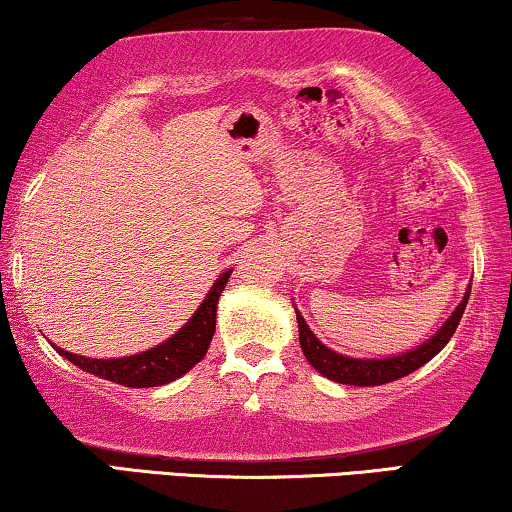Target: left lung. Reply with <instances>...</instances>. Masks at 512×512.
Returning a JSON list of instances; mask_svg holds the SVG:
<instances>
[{
  "label": "left lung",
  "mask_w": 512,
  "mask_h": 512,
  "mask_svg": "<svg viewBox=\"0 0 512 512\" xmlns=\"http://www.w3.org/2000/svg\"><path fill=\"white\" fill-rule=\"evenodd\" d=\"M468 296H471V286L466 289L464 298H461V303L457 305V310L450 314V319H447L429 340L422 342V345H417L415 349H408V352L396 354V356H384V359H354V356L333 352L331 347H326L324 342L310 331V326H307L303 314H300L296 307L300 347H303L305 359L312 363V368L333 382L352 384V387H377V384L394 382L398 377L415 373L417 368H422L424 363H429L433 356H436L440 349L450 342L461 321V314L466 310Z\"/></svg>",
  "instance_id": "1"
}]
</instances>
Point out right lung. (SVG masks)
Listing matches in <instances>:
<instances>
[{
  "label": "right lung",
  "instance_id": "1",
  "mask_svg": "<svg viewBox=\"0 0 512 512\" xmlns=\"http://www.w3.org/2000/svg\"><path fill=\"white\" fill-rule=\"evenodd\" d=\"M230 272H233L230 268L221 272L193 317L172 338L146 349V352L123 356V359H90V356L65 352L62 347L53 345L55 352L72 361L74 366L86 370V373L123 384V387L144 389L170 384L177 377L186 375L195 363L205 359L209 342H212V335L216 331V305H219L221 293L226 289Z\"/></svg>",
  "mask_w": 512,
  "mask_h": 512
}]
</instances>
